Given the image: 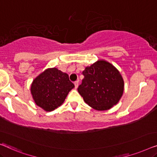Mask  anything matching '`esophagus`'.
<instances>
[{
  "label": "esophagus",
  "mask_w": 157,
  "mask_h": 157,
  "mask_svg": "<svg viewBox=\"0 0 157 157\" xmlns=\"http://www.w3.org/2000/svg\"><path fill=\"white\" fill-rule=\"evenodd\" d=\"M74 84H75V88L77 89V88H78V85H79V82L78 81H75L74 82Z\"/></svg>",
  "instance_id": "1"
}]
</instances>
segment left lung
<instances>
[{"mask_svg": "<svg viewBox=\"0 0 157 157\" xmlns=\"http://www.w3.org/2000/svg\"><path fill=\"white\" fill-rule=\"evenodd\" d=\"M84 79L78 91L88 105L97 110H107L120 100L124 81L117 70L104 60L98 61L82 72Z\"/></svg>", "mask_w": 157, "mask_h": 157, "instance_id": "1", "label": "left lung"}]
</instances>
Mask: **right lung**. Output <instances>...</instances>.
Here are the masks:
<instances>
[{"label": "right lung", "mask_w": 157, "mask_h": 157, "mask_svg": "<svg viewBox=\"0 0 157 157\" xmlns=\"http://www.w3.org/2000/svg\"><path fill=\"white\" fill-rule=\"evenodd\" d=\"M74 87L67 73L54 67L46 70L34 79L31 93L35 104L50 112L63 103Z\"/></svg>", "instance_id": "add662e5"}]
</instances>
